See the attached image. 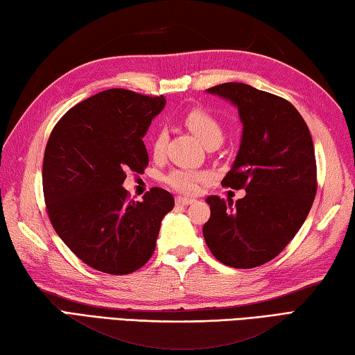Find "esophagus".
I'll return each instance as SVG.
<instances>
[{
	"label": "esophagus",
	"instance_id": "esophagus-1",
	"mask_svg": "<svg viewBox=\"0 0 355 355\" xmlns=\"http://www.w3.org/2000/svg\"><path fill=\"white\" fill-rule=\"evenodd\" d=\"M193 202H195L193 198H182V196L176 198L178 206H189V204H193Z\"/></svg>",
	"mask_w": 355,
	"mask_h": 355
}]
</instances>
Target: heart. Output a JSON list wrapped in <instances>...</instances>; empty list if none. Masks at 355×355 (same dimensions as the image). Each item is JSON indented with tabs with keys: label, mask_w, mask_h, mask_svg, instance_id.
I'll list each match as a JSON object with an SVG mask.
<instances>
[{
	"label": "heart",
	"mask_w": 355,
	"mask_h": 355,
	"mask_svg": "<svg viewBox=\"0 0 355 355\" xmlns=\"http://www.w3.org/2000/svg\"><path fill=\"white\" fill-rule=\"evenodd\" d=\"M184 123L191 132H193L198 139H200L204 145H210L212 141H223V126L220 121L210 114L209 110L196 107L187 112L184 116ZM166 130L160 129L157 134L154 135L151 149L155 157H162L166 148ZM210 178V174L206 171L193 170V168H174L165 176V184L173 190L179 191L184 195H193L200 190V185L206 182Z\"/></svg>",
	"instance_id": "1"
}]
</instances>
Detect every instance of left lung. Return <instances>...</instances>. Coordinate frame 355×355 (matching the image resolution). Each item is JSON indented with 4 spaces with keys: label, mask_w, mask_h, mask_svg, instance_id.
Here are the masks:
<instances>
[{
    "label": "left lung",
    "mask_w": 355,
    "mask_h": 355,
    "mask_svg": "<svg viewBox=\"0 0 355 355\" xmlns=\"http://www.w3.org/2000/svg\"><path fill=\"white\" fill-rule=\"evenodd\" d=\"M239 109L243 135L221 185L246 195L235 204L209 196L204 239L216 260L254 268L279 256L312 209L316 160L306 121L287 99L241 83L207 89Z\"/></svg>",
    "instance_id": "1"
}]
</instances>
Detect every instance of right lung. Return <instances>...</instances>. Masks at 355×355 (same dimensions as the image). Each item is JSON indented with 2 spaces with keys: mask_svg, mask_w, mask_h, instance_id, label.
Instances as JSON below:
<instances>
[{
  "mask_svg": "<svg viewBox=\"0 0 355 355\" xmlns=\"http://www.w3.org/2000/svg\"><path fill=\"white\" fill-rule=\"evenodd\" d=\"M164 96L110 89L84 99L55 124L43 157L49 221L64 243L92 268L129 275L155 250L162 218L174 198L153 187L141 201L123 189L126 171L143 173V143Z\"/></svg>",
  "mask_w": 355,
  "mask_h": 355,
  "instance_id": "right-lung-1",
  "label": "right lung"
}]
</instances>
